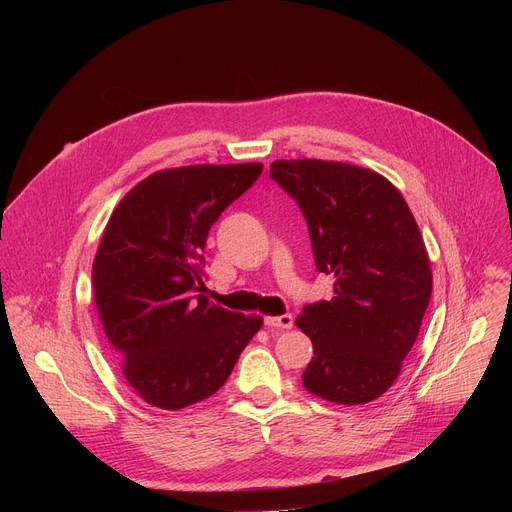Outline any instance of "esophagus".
<instances>
[{
    "label": "esophagus",
    "mask_w": 512,
    "mask_h": 512,
    "mask_svg": "<svg viewBox=\"0 0 512 512\" xmlns=\"http://www.w3.org/2000/svg\"><path fill=\"white\" fill-rule=\"evenodd\" d=\"M265 326L267 328H271V330H275V328H279V330H289L291 326H294V316L291 314H283V316H271V318H265Z\"/></svg>",
    "instance_id": "1"
}]
</instances>
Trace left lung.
<instances>
[{
  "label": "left lung",
  "mask_w": 512,
  "mask_h": 512,
  "mask_svg": "<svg viewBox=\"0 0 512 512\" xmlns=\"http://www.w3.org/2000/svg\"><path fill=\"white\" fill-rule=\"evenodd\" d=\"M269 176L306 218L314 263L334 275V298L302 308L314 344L308 393L362 405L399 377L431 298L421 233L401 192L381 174L340 162L279 160Z\"/></svg>",
  "instance_id": "8db88e82"
}]
</instances>
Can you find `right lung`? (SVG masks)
Here are the masks:
<instances>
[{"mask_svg":"<svg viewBox=\"0 0 512 512\" xmlns=\"http://www.w3.org/2000/svg\"><path fill=\"white\" fill-rule=\"evenodd\" d=\"M261 164L186 166L139 182L115 208L93 263L95 306L127 383L178 411L225 385L261 328L204 296V245Z\"/></svg>","mask_w":512,"mask_h":512,"instance_id":"1","label":"right lung"}]
</instances>
